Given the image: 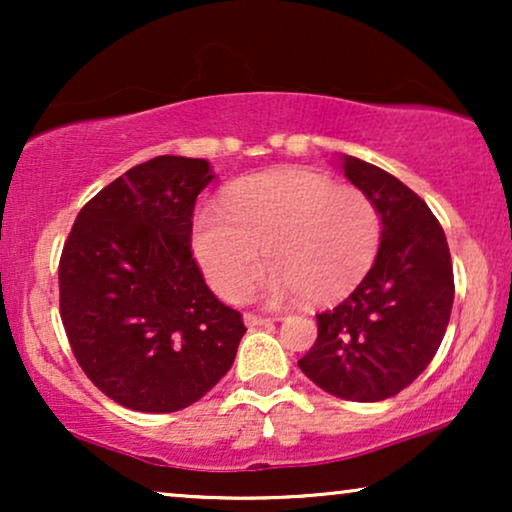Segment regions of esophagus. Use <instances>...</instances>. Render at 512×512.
<instances>
[{"mask_svg":"<svg viewBox=\"0 0 512 512\" xmlns=\"http://www.w3.org/2000/svg\"><path fill=\"white\" fill-rule=\"evenodd\" d=\"M244 324H247L249 328H256V326H268L272 324V319L268 317H258V314H244Z\"/></svg>","mask_w":512,"mask_h":512,"instance_id":"esophagus-1","label":"esophagus"}]
</instances>
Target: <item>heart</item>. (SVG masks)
I'll return each mask as SVG.
<instances>
[{"label":"heart","instance_id":"b5f03b06","mask_svg":"<svg viewBox=\"0 0 512 512\" xmlns=\"http://www.w3.org/2000/svg\"><path fill=\"white\" fill-rule=\"evenodd\" d=\"M193 254L221 298L247 293L265 258L270 303L305 296L333 303L361 284L382 242L375 202L324 174H256L230 191L226 207L207 205L193 221Z\"/></svg>","mask_w":512,"mask_h":512}]
</instances>
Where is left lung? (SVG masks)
Segmentation results:
<instances>
[{
	"label": "left lung",
	"instance_id": "left-lung-1",
	"mask_svg": "<svg viewBox=\"0 0 512 512\" xmlns=\"http://www.w3.org/2000/svg\"><path fill=\"white\" fill-rule=\"evenodd\" d=\"M340 167L375 202L382 242L363 282L317 314V342L298 366L328 394L375 403L436 356L454 300L452 258L438 219L403 181L354 156H340Z\"/></svg>",
	"mask_w": 512,
	"mask_h": 512
}]
</instances>
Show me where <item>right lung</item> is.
<instances>
[{"mask_svg": "<svg viewBox=\"0 0 512 512\" xmlns=\"http://www.w3.org/2000/svg\"><path fill=\"white\" fill-rule=\"evenodd\" d=\"M214 179L202 158L158 156L102 188L60 258V317L102 394L137 412L200 401L233 366L247 328L191 254L193 207Z\"/></svg>", "mask_w": 512, "mask_h": 512, "instance_id": "obj_1", "label": "right lung"}]
</instances>
